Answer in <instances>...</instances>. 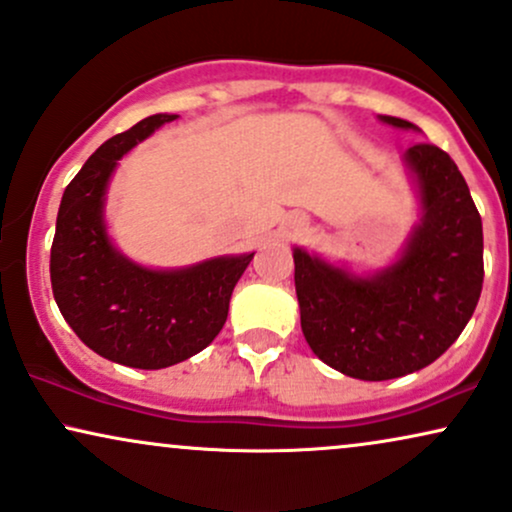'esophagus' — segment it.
Listing matches in <instances>:
<instances>
[{
    "label": "esophagus",
    "mask_w": 512,
    "mask_h": 512,
    "mask_svg": "<svg viewBox=\"0 0 512 512\" xmlns=\"http://www.w3.org/2000/svg\"><path fill=\"white\" fill-rule=\"evenodd\" d=\"M289 227H292V232H299V230H304V220L294 218V220H292V223H289Z\"/></svg>",
    "instance_id": "1"
}]
</instances>
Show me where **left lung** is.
I'll return each instance as SVG.
<instances>
[{"mask_svg":"<svg viewBox=\"0 0 512 512\" xmlns=\"http://www.w3.org/2000/svg\"><path fill=\"white\" fill-rule=\"evenodd\" d=\"M380 121L418 130L403 118ZM406 163L422 213L391 266L361 277L294 249L306 342L320 361L356 380H394L437 361L482 294V218L468 182L434 144H413Z\"/></svg>","mask_w":512,"mask_h":512,"instance_id":"8db88e82","label":"left lung"}]
</instances>
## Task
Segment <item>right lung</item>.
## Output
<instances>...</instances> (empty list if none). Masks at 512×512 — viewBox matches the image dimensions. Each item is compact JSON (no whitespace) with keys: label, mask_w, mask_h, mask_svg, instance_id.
Here are the masks:
<instances>
[{"label":"right lung","mask_w":512,"mask_h":512,"mask_svg":"<svg viewBox=\"0 0 512 512\" xmlns=\"http://www.w3.org/2000/svg\"><path fill=\"white\" fill-rule=\"evenodd\" d=\"M178 116L156 113L106 140L61 197L52 242V289L73 332L94 353L128 368L187 361L223 330L230 296L254 254L151 270L125 258L106 235V187L132 147Z\"/></svg>","instance_id":"add662e5"}]
</instances>
